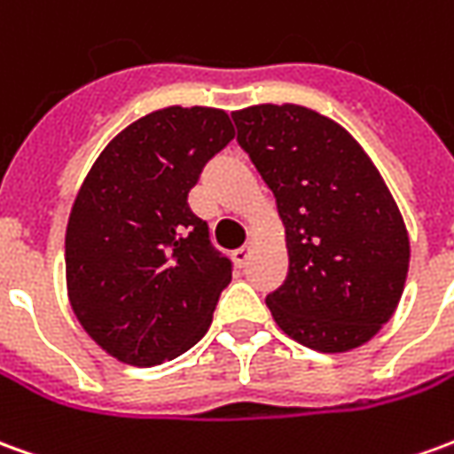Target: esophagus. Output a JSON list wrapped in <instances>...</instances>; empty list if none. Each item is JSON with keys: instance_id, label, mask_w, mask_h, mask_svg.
I'll return each instance as SVG.
<instances>
[{"instance_id": "obj_1", "label": "esophagus", "mask_w": 454, "mask_h": 454, "mask_svg": "<svg viewBox=\"0 0 454 454\" xmlns=\"http://www.w3.org/2000/svg\"><path fill=\"white\" fill-rule=\"evenodd\" d=\"M250 253H253V240H248L246 246H240L238 250H233V260H236V265H240V268H243V265L248 262Z\"/></svg>"}]
</instances>
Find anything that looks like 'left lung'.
Instances as JSON below:
<instances>
[{
  "label": "left lung",
  "instance_id": "8db88e82",
  "mask_svg": "<svg viewBox=\"0 0 454 454\" xmlns=\"http://www.w3.org/2000/svg\"><path fill=\"white\" fill-rule=\"evenodd\" d=\"M231 115L285 226L290 270L265 300L272 319L325 354L366 344L401 302L411 260L403 216L376 164L309 107L262 103Z\"/></svg>",
  "mask_w": 454,
  "mask_h": 454
}]
</instances>
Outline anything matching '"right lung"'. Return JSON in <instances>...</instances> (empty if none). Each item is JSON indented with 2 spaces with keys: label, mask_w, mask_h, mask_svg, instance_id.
Returning a JSON list of instances; mask_svg holds the SVG:
<instances>
[{
  "label": "right lung",
  "mask_w": 454,
  "mask_h": 454,
  "mask_svg": "<svg viewBox=\"0 0 454 454\" xmlns=\"http://www.w3.org/2000/svg\"><path fill=\"white\" fill-rule=\"evenodd\" d=\"M236 137L226 110L161 107L110 139L73 201L66 287L98 347L160 366L211 326L231 260L189 208L204 164Z\"/></svg>",
  "instance_id": "add662e5"
}]
</instances>
